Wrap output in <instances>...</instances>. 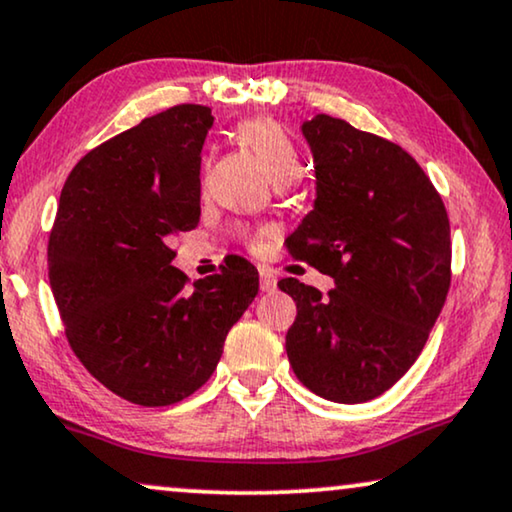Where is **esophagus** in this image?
Wrapping results in <instances>:
<instances>
[{
    "instance_id": "34e87169",
    "label": "esophagus",
    "mask_w": 512,
    "mask_h": 512,
    "mask_svg": "<svg viewBox=\"0 0 512 512\" xmlns=\"http://www.w3.org/2000/svg\"><path fill=\"white\" fill-rule=\"evenodd\" d=\"M260 288L262 292H274L276 290V278L271 274V269L260 267Z\"/></svg>"
}]
</instances>
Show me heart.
I'll return each instance as SVG.
<instances>
[{
  "label": "heart",
  "instance_id": "obj_1",
  "mask_svg": "<svg viewBox=\"0 0 512 512\" xmlns=\"http://www.w3.org/2000/svg\"><path fill=\"white\" fill-rule=\"evenodd\" d=\"M238 140L260 159L269 177L278 185H288L302 175L304 161L297 142L271 117H250L238 124ZM241 236L248 238V231L241 229Z\"/></svg>",
  "mask_w": 512,
  "mask_h": 512
}]
</instances>
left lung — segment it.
<instances>
[{"label": "left lung", "mask_w": 512, "mask_h": 512, "mask_svg": "<svg viewBox=\"0 0 512 512\" xmlns=\"http://www.w3.org/2000/svg\"><path fill=\"white\" fill-rule=\"evenodd\" d=\"M316 163V206L288 236L292 260L335 278H297L285 351L320 398L367 403L414 365L452 283L449 217L424 168L395 142L318 114L302 126Z\"/></svg>", "instance_id": "obj_1"}]
</instances>
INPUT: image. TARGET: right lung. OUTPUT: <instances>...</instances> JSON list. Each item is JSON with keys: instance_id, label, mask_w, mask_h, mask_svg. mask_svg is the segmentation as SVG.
<instances>
[{"instance_id": "add662e5", "label": "right lung", "mask_w": 512, "mask_h": 512, "mask_svg": "<svg viewBox=\"0 0 512 512\" xmlns=\"http://www.w3.org/2000/svg\"><path fill=\"white\" fill-rule=\"evenodd\" d=\"M210 126V107L175 105L102 142L67 175L51 227V290L74 356L142 407L199 391L260 290L243 257L194 285L173 267V238L199 224Z\"/></svg>"}]
</instances>
